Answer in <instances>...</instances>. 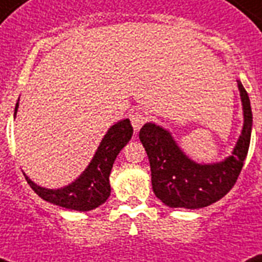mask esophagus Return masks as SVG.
Returning <instances> with one entry per match:
<instances>
[{
  "mask_svg": "<svg viewBox=\"0 0 262 262\" xmlns=\"http://www.w3.org/2000/svg\"><path fill=\"white\" fill-rule=\"evenodd\" d=\"M147 114H144L141 111H136V113H133V114L130 115V121L132 125H133V129H135L136 132H139L144 123L147 122Z\"/></svg>",
  "mask_w": 262,
  "mask_h": 262,
  "instance_id": "obj_1",
  "label": "esophagus"
}]
</instances>
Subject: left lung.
Instances as JSON below:
<instances>
[{"label": "left lung", "instance_id": "1", "mask_svg": "<svg viewBox=\"0 0 262 262\" xmlns=\"http://www.w3.org/2000/svg\"><path fill=\"white\" fill-rule=\"evenodd\" d=\"M244 127L231 155L217 163H197L185 155L171 133L156 123L147 122L140 130V141L151 164L152 189L170 208L197 209L219 201L231 190L244 167L252 136L250 99L239 80Z\"/></svg>", "mask_w": 262, "mask_h": 262}]
</instances>
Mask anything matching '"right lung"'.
<instances>
[{"label": "right lung", "mask_w": 262, "mask_h": 262, "mask_svg": "<svg viewBox=\"0 0 262 262\" xmlns=\"http://www.w3.org/2000/svg\"><path fill=\"white\" fill-rule=\"evenodd\" d=\"M18 102L14 107V117L17 114ZM133 135V127L129 119H122L114 123L107 130L99 144L94 158L87 168L80 174L79 178L67 186L59 189H47L36 185L26 174L27 182L32 190L49 203L58 207L87 212L102 205L111 193L110 172L117 156L125 145L129 143Z\"/></svg>", "instance_id": "add662e5"}]
</instances>
